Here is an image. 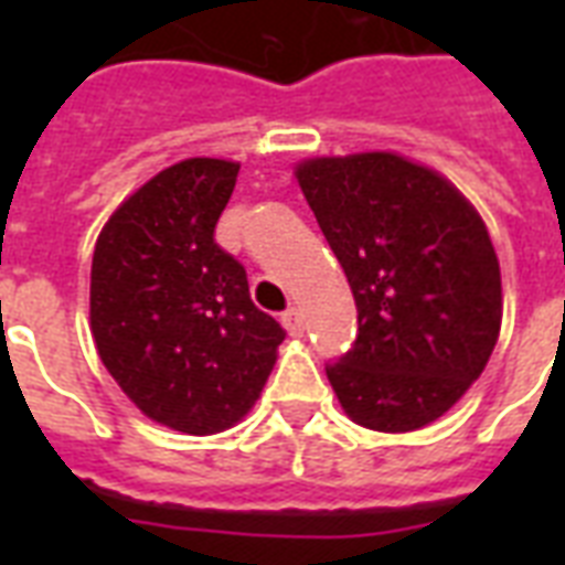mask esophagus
<instances>
[{"label":"esophagus","mask_w":565,"mask_h":565,"mask_svg":"<svg viewBox=\"0 0 565 565\" xmlns=\"http://www.w3.org/2000/svg\"><path fill=\"white\" fill-rule=\"evenodd\" d=\"M281 326L287 328V334L290 337H301L305 334V317H301L299 308H290L281 313Z\"/></svg>","instance_id":"1"}]
</instances>
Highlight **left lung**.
<instances>
[{"label":"left lung","mask_w":565,"mask_h":565,"mask_svg":"<svg viewBox=\"0 0 565 565\" xmlns=\"http://www.w3.org/2000/svg\"><path fill=\"white\" fill-rule=\"evenodd\" d=\"M299 188L343 266L358 337L328 381L358 425L404 434L478 381L501 331L487 225L455 184L393 152L313 158Z\"/></svg>","instance_id":"left-lung-1"}]
</instances>
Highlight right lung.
Here are the masks:
<instances>
[{"mask_svg":"<svg viewBox=\"0 0 565 565\" xmlns=\"http://www.w3.org/2000/svg\"><path fill=\"white\" fill-rule=\"evenodd\" d=\"M239 163L188 158L105 222L90 269V328L105 370L149 416L216 434L252 411L284 331L213 239Z\"/></svg>","mask_w":565,"mask_h":565,"instance_id":"1","label":"right lung"}]
</instances>
